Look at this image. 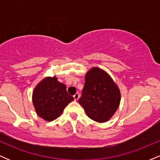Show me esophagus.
<instances>
[{"mask_svg":"<svg viewBox=\"0 0 160 160\" xmlns=\"http://www.w3.org/2000/svg\"><path fill=\"white\" fill-rule=\"evenodd\" d=\"M74 98L75 101H78L79 98H80V95H79V93H76V94L74 95Z\"/></svg>","mask_w":160,"mask_h":160,"instance_id":"34e87169","label":"esophagus"}]
</instances>
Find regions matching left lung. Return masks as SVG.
<instances>
[{
	"mask_svg": "<svg viewBox=\"0 0 160 160\" xmlns=\"http://www.w3.org/2000/svg\"><path fill=\"white\" fill-rule=\"evenodd\" d=\"M120 100L118 86L104 70L92 67L86 72L79 103L89 118L98 122L111 120L120 106Z\"/></svg>",
	"mask_w": 160,
	"mask_h": 160,
	"instance_id": "1",
	"label": "left lung"
}]
</instances>
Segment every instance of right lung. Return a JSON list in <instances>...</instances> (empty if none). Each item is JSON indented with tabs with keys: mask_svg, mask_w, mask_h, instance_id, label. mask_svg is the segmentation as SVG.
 <instances>
[{
	"mask_svg": "<svg viewBox=\"0 0 160 160\" xmlns=\"http://www.w3.org/2000/svg\"><path fill=\"white\" fill-rule=\"evenodd\" d=\"M74 97L68 94L66 86L56 76L46 77L37 84L32 93V102L37 114L46 121L58 118Z\"/></svg>",
	"mask_w": 160,
	"mask_h": 160,
	"instance_id": "add662e5",
	"label": "right lung"
}]
</instances>
